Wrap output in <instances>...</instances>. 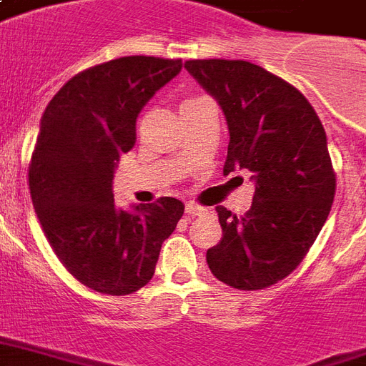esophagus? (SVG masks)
Wrapping results in <instances>:
<instances>
[{"mask_svg": "<svg viewBox=\"0 0 366 366\" xmlns=\"http://www.w3.org/2000/svg\"><path fill=\"white\" fill-rule=\"evenodd\" d=\"M205 213V209L202 207V205H197V203H186V214L188 217H197V214Z\"/></svg>", "mask_w": 366, "mask_h": 366, "instance_id": "esophagus-1", "label": "esophagus"}]
</instances>
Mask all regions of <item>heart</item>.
Wrapping results in <instances>:
<instances>
[{
	"label": "heart",
	"instance_id": "obj_1",
	"mask_svg": "<svg viewBox=\"0 0 366 366\" xmlns=\"http://www.w3.org/2000/svg\"><path fill=\"white\" fill-rule=\"evenodd\" d=\"M189 99H192V97H189Z\"/></svg>",
	"mask_w": 366,
	"mask_h": 366
}]
</instances>
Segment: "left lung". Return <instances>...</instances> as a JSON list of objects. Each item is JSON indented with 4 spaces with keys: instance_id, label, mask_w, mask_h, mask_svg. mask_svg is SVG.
Returning <instances> with one entry per match:
<instances>
[{
    "instance_id": "1",
    "label": "left lung",
    "mask_w": 366,
    "mask_h": 366,
    "mask_svg": "<svg viewBox=\"0 0 366 366\" xmlns=\"http://www.w3.org/2000/svg\"><path fill=\"white\" fill-rule=\"evenodd\" d=\"M228 124L224 174L249 171L251 209L236 217L219 205L222 238L207 249L220 282L263 290L305 257L330 213L336 177L322 122L297 88L249 61H186Z\"/></svg>"
}]
</instances>
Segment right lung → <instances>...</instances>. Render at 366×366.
<instances>
[{"mask_svg": "<svg viewBox=\"0 0 366 366\" xmlns=\"http://www.w3.org/2000/svg\"><path fill=\"white\" fill-rule=\"evenodd\" d=\"M182 71L180 59L121 57L72 76L44 111L28 169L30 197L47 242L84 286L132 294L152 280L184 203L115 205L113 178L136 144V119Z\"/></svg>", "mask_w": 366, "mask_h": 366, "instance_id": "1", "label": "right lung"}]
</instances>
